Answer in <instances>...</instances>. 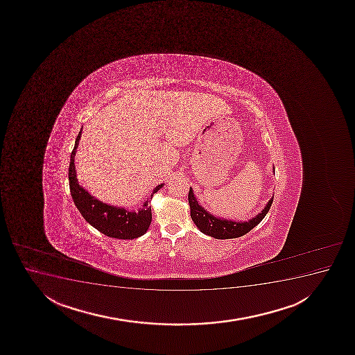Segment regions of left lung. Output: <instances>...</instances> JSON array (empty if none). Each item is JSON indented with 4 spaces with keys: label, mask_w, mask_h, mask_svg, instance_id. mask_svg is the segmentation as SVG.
I'll return each instance as SVG.
<instances>
[{
    "label": "left lung",
    "mask_w": 355,
    "mask_h": 355,
    "mask_svg": "<svg viewBox=\"0 0 355 355\" xmlns=\"http://www.w3.org/2000/svg\"><path fill=\"white\" fill-rule=\"evenodd\" d=\"M189 205H190V215H191L192 221L197 225V228L214 239H235L240 238L242 235L248 233L258 225L263 217L266 216L268 210L271 208L273 196L271 200L267 202L265 208L261 213L252 217L248 221H233V220H227L221 217L215 216L213 214L207 211L202 205L198 203L196 197L193 195L192 188L189 191Z\"/></svg>",
    "instance_id": "8db88e82"
}]
</instances>
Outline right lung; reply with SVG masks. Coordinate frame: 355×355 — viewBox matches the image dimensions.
Segmentation results:
<instances>
[{
  "label": "right lung",
  "instance_id": "right-lung-1",
  "mask_svg": "<svg viewBox=\"0 0 355 355\" xmlns=\"http://www.w3.org/2000/svg\"><path fill=\"white\" fill-rule=\"evenodd\" d=\"M82 130L76 138L75 147L71 152L70 166H69V184L71 191L72 200L75 205L80 210L84 220L96 228L98 232L105 234L109 238L122 239V240H132L141 236L146 233L150 221H152V211H150V198H147L142 208L138 211H130L125 208L114 207V205L103 203L95 197L92 196L83 187H80L76 175L75 155L77 147L80 144ZM164 184H160L153 189L150 193V200L155 192L163 188Z\"/></svg>",
  "mask_w": 355,
  "mask_h": 355
}]
</instances>
